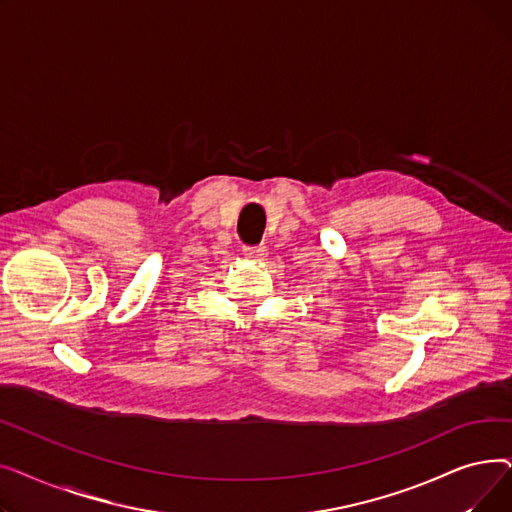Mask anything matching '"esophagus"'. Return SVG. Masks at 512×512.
<instances>
[{
    "label": "esophagus",
    "mask_w": 512,
    "mask_h": 512,
    "mask_svg": "<svg viewBox=\"0 0 512 512\" xmlns=\"http://www.w3.org/2000/svg\"><path fill=\"white\" fill-rule=\"evenodd\" d=\"M242 255L247 259H263L267 255V249L263 245H255V247H242Z\"/></svg>",
    "instance_id": "1"
}]
</instances>
